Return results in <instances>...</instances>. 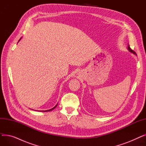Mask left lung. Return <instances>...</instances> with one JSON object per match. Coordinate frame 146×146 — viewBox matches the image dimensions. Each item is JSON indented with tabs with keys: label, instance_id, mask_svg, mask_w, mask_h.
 Listing matches in <instances>:
<instances>
[{
	"label": "left lung",
	"instance_id": "left-lung-1",
	"mask_svg": "<svg viewBox=\"0 0 146 146\" xmlns=\"http://www.w3.org/2000/svg\"><path fill=\"white\" fill-rule=\"evenodd\" d=\"M128 50L131 52H132V53H134V54H135V51H134L133 50H131V48H130V47H129V45L128 44Z\"/></svg>",
	"mask_w": 146,
	"mask_h": 146
}]
</instances>
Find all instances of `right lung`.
<instances>
[{
    "instance_id": "1",
    "label": "right lung",
    "mask_w": 146,
    "mask_h": 146,
    "mask_svg": "<svg viewBox=\"0 0 146 146\" xmlns=\"http://www.w3.org/2000/svg\"><path fill=\"white\" fill-rule=\"evenodd\" d=\"M20 39V40H21ZM20 40H19V41H20ZM57 104L54 106V107H53V108H51V109H50V110H46V111H42V112H48V111H52V110H53L54 109V108H56V107L57 106ZM40 112H41V111H40Z\"/></svg>"
}]
</instances>
